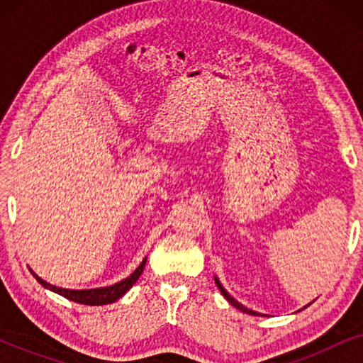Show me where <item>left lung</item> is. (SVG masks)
<instances>
[{
	"label": "left lung",
	"mask_w": 363,
	"mask_h": 363,
	"mask_svg": "<svg viewBox=\"0 0 363 363\" xmlns=\"http://www.w3.org/2000/svg\"><path fill=\"white\" fill-rule=\"evenodd\" d=\"M215 281H216V286H218V287H220L221 294L226 297V299H228V302H231V306H235V307H236V309H240V311H242V312H246V314H251V315H256V314H257V312H255V311H251V309H247V307H245V306H242V304H240V302H238L236 299H233V297H231L230 294H228V292H226V289H225V287H223V286H221V282H220V281H218V279H216V277H215Z\"/></svg>",
	"instance_id": "obj_1"
}]
</instances>
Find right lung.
<instances>
[{"instance_id": "add662e5", "label": "right lung", "mask_w": 363, "mask_h": 363, "mask_svg": "<svg viewBox=\"0 0 363 363\" xmlns=\"http://www.w3.org/2000/svg\"><path fill=\"white\" fill-rule=\"evenodd\" d=\"M145 262H147V257L142 261V264L127 277V279H123L121 282H117V284L108 286V287H99V289H82V291L64 289V287L49 284V282L41 279L36 272H33V271L31 272H33V276L36 277V281L39 282V284L44 286L49 291L56 292V294H61L62 297H66V299H69V301L79 302V304H84V306H104V304H112V302L121 299V297L125 294V292L130 289L133 284H135L137 279L142 274L143 267H145Z\"/></svg>"}]
</instances>
